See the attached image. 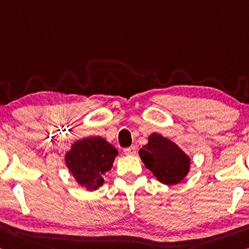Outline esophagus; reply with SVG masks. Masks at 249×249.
I'll return each instance as SVG.
<instances>
[{
	"label": "esophagus",
	"instance_id": "34e87169",
	"mask_svg": "<svg viewBox=\"0 0 249 249\" xmlns=\"http://www.w3.org/2000/svg\"><path fill=\"white\" fill-rule=\"evenodd\" d=\"M124 153L126 154V155H128V156H133V155H135V154H136V148H135V146H131V147L125 148V149H124Z\"/></svg>",
	"mask_w": 249,
	"mask_h": 249
}]
</instances>
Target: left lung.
Wrapping results in <instances>:
<instances>
[{
    "label": "left lung",
    "instance_id": "left-lung-1",
    "mask_svg": "<svg viewBox=\"0 0 249 249\" xmlns=\"http://www.w3.org/2000/svg\"><path fill=\"white\" fill-rule=\"evenodd\" d=\"M139 153L146 168L165 185L178 184L191 167V159L183 149L157 133L148 136V143Z\"/></svg>",
    "mask_w": 249,
    "mask_h": 249
}]
</instances>
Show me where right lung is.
<instances>
[{
	"mask_svg": "<svg viewBox=\"0 0 249 249\" xmlns=\"http://www.w3.org/2000/svg\"><path fill=\"white\" fill-rule=\"evenodd\" d=\"M117 154L103 137L90 136L72 144L65 163L77 184L93 192L104 184L103 176L112 168Z\"/></svg>",
	"mask_w": 249,
	"mask_h": 249,
	"instance_id": "1",
	"label": "right lung"
}]
</instances>
